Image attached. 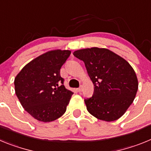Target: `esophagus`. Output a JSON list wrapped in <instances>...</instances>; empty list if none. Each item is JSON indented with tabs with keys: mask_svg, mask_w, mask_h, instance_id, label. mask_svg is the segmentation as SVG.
<instances>
[{
	"mask_svg": "<svg viewBox=\"0 0 151 151\" xmlns=\"http://www.w3.org/2000/svg\"><path fill=\"white\" fill-rule=\"evenodd\" d=\"M77 91H78V92H81L82 91V86H81L80 88H77Z\"/></svg>",
	"mask_w": 151,
	"mask_h": 151,
	"instance_id": "esophagus-1",
	"label": "esophagus"
}]
</instances>
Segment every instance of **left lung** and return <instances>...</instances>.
Returning a JSON list of instances; mask_svg holds the SVG:
<instances>
[{
  "mask_svg": "<svg viewBox=\"0 0 151 151\" xmlns=\"http://www.w3.org/2000/svg\"><path fill=\"white\" fill-rule=\"evenodd\" d=\"M73 55L85 63L94 84V94L85 100L88 111L106 122L120 118L138 91V78L132 66L106 48L81 49L74 51Z\"/></svg>",
  "mask_w": 151,
  "mask_h": 151,
  "instance_id": "left-lung-1",
  "label": "left lung"
}]
</instances>
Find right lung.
Segmentation results:
<instances>
[{"label": "right lung", "instance_id": "add662e5", "mask_svg": "<svg viewBox=\"0 0 151 151\" xmlns=\"http://www.w3.org/2000/svg\"><path fill=\"white\" fill-rule=\"evenodd\" d=\"M70 54L69 50H49L26 64L16 76L19 101L37 120L52 122L66 112L73 92L63 85L60 72Z\"/></svg>", "mask_w": 151, "mask_h": 151}]
</instances>
